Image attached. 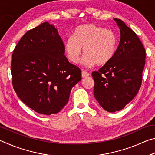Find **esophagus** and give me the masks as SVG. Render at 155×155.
I'll list each match as a JSON object with an SVG mask.
<instances>
[{"instance_id":"obj_1","label":"esophagus","mask_w":155,"mask_h":155,"mask_svg":"<svg viewBox=\"0 0 155 155\" xmlns=\"http://www.w3.org/2000/svg\"><path fill=\"white\" fill-rule=\"evenodd\" d=\"M81 76H82V78H85L87 77H89V76H90V74L85 71H82V72H81Z\"/></svg>"}]
</instances>
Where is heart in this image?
Here are the masks:
<instances>
[{
	"label": "heart",
	"instance_id": "b5f03b06",
	"mask_svg": "<svg viewBox=\"0 0 155 155\" xmlns=\"http://www.w3.org/2000/svg\"><path fill=\"white\" fill-rule=\"evenodd\" d=\"M116 38L112 31L94 25H82L76 28L73 37L65 41L68 58L77 64L83 51L85 64L103 65L112 59L116 48Z\"/></svg>",
	"mask_w": 155,
	"mask_h": 155
}]
</instances>
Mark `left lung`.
Wrapping results in <instances>:
<instances>
[{"label": "left lung", "mask_w": 155, "mask_h": 155, "mask_svg": "<svg viewBox=\"0 0 155 155\" xmlns=\"http://www.w3.org/2000/svg\"><path fill=\"white\" fill-rule=\"evenodd\" d=\"M120 32L118 47L110 61L93 72L94 95L108 112L124 108L141 85L146 51L138 36L120 19L114 18Z\"/></svg>", "instance_id": "8db88e82"}]
</instances>
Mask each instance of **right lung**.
Wrapping results in <instances>:
<instances>
[{"label": "right lung", "mask_w": 155, "mask_h": 155, "mask_svg": "<svg viewBox=\"0 0 155 155\" xmlns=\"http://www.w3.org/2000/svg\"><path fill=\"white\" fill-rule=\"evenodd\" d=\"M61 37L45 22L26 33L12 54V84L17 96L38 114H55L67 104L81 80L79 68L68 61Z\"/></svg>", "instance_id": "right-lung-1"}]
</instances>
